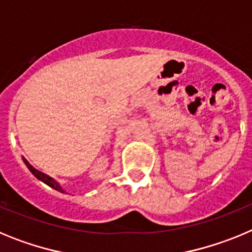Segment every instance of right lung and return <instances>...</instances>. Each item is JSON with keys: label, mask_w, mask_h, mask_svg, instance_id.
<instances>
[{"label": "right lung", "mask_w": 252, "mask_h": 252, "mask_svg": "<svg viewBox=\"0 0 252 252\" xmlns=\"http://www.w3.org/2000/svg\"><path fill=\"white\" fill-rule=\"evenodd\" d=\"M24 162H25V164H26V166H28V168H29V170H30L31 173H32V174H34L35 177L37 178V179L41 180V182H44V183H45V184H48L49 187H51V188L55 189V190H59V192L64 193V189H62V187H60L59 184H58L57 182H55V180L53 179V178H50V177H49V175L44 174V173H41V171L36 170V169H35L34 166L30 165V162H29L26 159H24Z\"/></svg>", "instance_id": "obj_1"}]
</instances>
